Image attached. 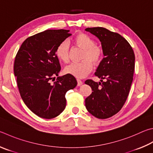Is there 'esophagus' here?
Wrapping results in <instances>:
<instances>
[{
    "mask_svg": "<svg viewBox=\"0 0 153 153\" xmlns=\"http://www.w3.org/2000/svg\"><path fill=\"white\" fill-rule=\"evenodd\" d=\"M77 85H82L83 84V82L80 79H77Z\"/></svg>",
    "mask_w": 153,
    "mask_h": 153,
    "instance_id": "esophagus-1",
    "label": "esophagus"
}]
</instances>
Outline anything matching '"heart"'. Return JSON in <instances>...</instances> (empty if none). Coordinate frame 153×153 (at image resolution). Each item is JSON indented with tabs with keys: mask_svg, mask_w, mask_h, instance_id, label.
Instances as JSON below:
<instances>
[{
	"mask_svg": "<svg viewBox=\"0 0 153 153\" xmlns=\"http://www.w3.org/2000/svg\"><path fill=\"white\" fill-rule=\"evenodd\" d=\"M75 45L84 49L82 62L72 63L66 66L64 69L65 74L71 75L77 78L87 76L93 69V63L99 65L104 57V50L100 45L95 43L94 39L84 33H79L72 39ZM55 54L60 62L68 63L69 62V47L66 42H62L57 45Z\"/></svg>",
	"mask_w": 153,
	"mask_h": 153,
	"instance_id": "obj_1",
	"label": "heart"
}]
</instances>
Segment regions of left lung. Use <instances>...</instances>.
Masks as SVG:
<instances>
[{"instance_id":"1","label":"left lung","mask_w":153,"mask_h":153,"mask_svg":"<svg viewBox=\"0 0 153 153\" xmlns=\"http://www.w3.org/2000/svg\"><path fill=\"white\" fill-rule=\"evenodd\" d=\"M85 30L101 41L105 56L95 73L102 83L92 79L85 82L92 90L85 100V105L95 117L108 118L122 109L128 96L134 70V53L130 43L117 33L104 27Z\"/></svg>"}]
</instances>
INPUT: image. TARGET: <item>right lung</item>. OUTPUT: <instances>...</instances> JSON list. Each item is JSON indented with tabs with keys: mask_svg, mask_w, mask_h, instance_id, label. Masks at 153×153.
<instances>
[{
	"mask_svg": "<svg viewBox=\"0 0 153 153\" xmlns=\"http://www.w3.org/2000/svg\"><path fill=\"white\" fill-rule=\"evenodd\" d=\"M69 31L50 29L30 36L16 55L14 74L21 98L40 118L51 119L59 116L66 106V92L77 84L71 75L58 77L61 66L55 50L71 35Z\"/></svg>",
	"mask_w": 153,
	"mask_h": 153,
	"instance_id": "1",
	"label": "right lung"
}]
</instances>
